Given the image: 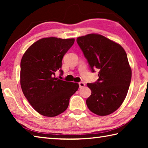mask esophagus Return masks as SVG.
<instances>
[{
  "label": "esophagus",
  "instance_id": "34e87169",
  "mask_svg": "<svg viewBox=\"0 0 148 148\" xmlns=\"http://www.w3.org/2000/svg\"><path fill=\"white\" fill-rule=\"evenodd\" d=\"M79 86L80 88H83L84 86H85V84H84L83 82H79Z\"/></svg>",
  "mask_w": 148,
  "mask_h": 148
}]
</instances>
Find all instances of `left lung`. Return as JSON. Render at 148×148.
Listing matches in <instances>:
<instances>
[{
  "instance_id": "1",
  "label": "left lung",
  "mask_w": 148,
  "mask_h": 148,
  "mask_svg": "<svg viewBox=\"0 0 148 148\" xmlns=\"http://www.w3.org/2000/svg\"><path fill=\"white\" fill-rule=\"evenodd\" d=\"M76 41L92 71L99 70V78L88 83L92 94L86 99L88 108L94 114L107 116L116 111L126 97L132 70L122 46L97 34L79 37Z\"/></svg>"
}]
</instances>
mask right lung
Returning a JSON list of instances; mask_svg holds the SVG:
<instances>
[{
	"mask_svg": "<svg viewBox=\"0 0 148 148\" xmlns=\"http://www.w3.org/2000/svg\"><path fill=\"white\" fill-rule=\"evenodd\" d=\"M74 39L46 37L32 44L25 52L20 64V84L30 104L40 114L54 117L67 109L71 97L79 88L77 83L55 77L63 73L62 58Z\"/></svg>",
	"mask_w": 148,
	"mask_h": 148,
	"instance_id": "right-lung-1",
	"label": "right lung"
}]
</instances>
